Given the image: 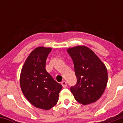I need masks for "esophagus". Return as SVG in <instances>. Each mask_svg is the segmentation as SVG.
I'll list each match as a JSON object with an SVG mask.
<instances>
[{
    "label": "esophagus",
    "instance_id": "obj_1",
    "mask_svg": "<svg viewBox=\"0 0 123 123\" xmlns=\"http://www.w3.org/2000/svg\"><path fill=\"white\" fill-rule=\"evenodd\" d=\"M61 84L63 88H66V87L67 86V83L66 81H62V82H61Z\"/></svg>",
    "mask_w": 123,
    "mask_h": 123
}]
</instances>
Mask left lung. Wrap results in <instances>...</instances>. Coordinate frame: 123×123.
<instances>
[{"label": "left lung", "mask_w": 123, "mask_h": 123, "mask_svg": "<svg viewBox=\"0 0 123 123\" xmlns=\"http://www.w3.org/2000/svg\"><path fill=\"white\" fill-rule=\"evenodd\" d=\"M72 58L77 83L70 88L75 99L83 105L93 103L99 99L107 84V70L105 65L90 49L76 46L67 49Z\"/></svg>", "instance_id": "8db88e82"}]
</instances>
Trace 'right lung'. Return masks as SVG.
<instances>
[{
	"instance_id": "obj_1",
	"label": "right lung",
	"mask_w": 123,
	"mask_h": 123,
	"mask_svg": "<svg viewBox=\"0 0 123 123\" xmlns=\"http://www.w3.org/2000/svg\"><path fill=\"white\" fill-rule=\"evenodd\" d=\"M51 48L38 47L30 54L20 74L21 90L29 102L36 107L49 110L59 100L62 86L45 69Z\"/></svg>"
}]
</instances>
